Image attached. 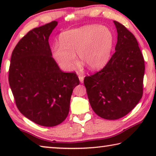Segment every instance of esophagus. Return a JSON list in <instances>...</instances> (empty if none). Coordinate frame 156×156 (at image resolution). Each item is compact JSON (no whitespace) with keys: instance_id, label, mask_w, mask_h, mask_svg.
<instances>
[{"instance_id":"esophagus-1","label":"esophagus","mask_w":156,"mask_h":156,"mask_svg":"<svg viewBox=\"0 0 156 156\" xmlns=\"http://www.w3.org/2000/svg\"><path fill=\"white\" fill-rule=\"evenodd\" d=\"M78 78H79V80H80V82L81 83H83V82H84V77L83 76H81V75H79L78 76Z\"/></svg>"}]
</instances>
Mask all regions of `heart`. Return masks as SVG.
Instances as JSON below:
<instances>
[{"label":"heart","instance_id":"1","mask_svg":"<svg viewBox=\"0 0 156 156\" xmlns=\"http://www.w3.org/2000/svg\"><path fill=\"white\" fill-rule=\"evenodd\" d=\"M114 38L105 26L89 25L64 31L60 44L52 47V56L64 71L73 70L78 58L91 70L104 67L112 54Z\"/></svg>","mask_w":156,"mask_h":156}]
</instances>
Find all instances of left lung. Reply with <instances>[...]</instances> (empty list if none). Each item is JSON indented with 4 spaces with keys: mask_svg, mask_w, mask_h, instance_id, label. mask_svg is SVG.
I'll return each mask as SVG.
<instances>
[{
    "mask_svg": "<svg viewBox=\"0 0 156 156\" xmlns=\"http://www.w3.org/2000/svg\"><path fill=\"white\" fill-rule=\"evenodd\" d=\"M113 23L118 32L115 52L102 69L84 79L92 109L107 120L126 115L143 94L144 61L138 41L123 25Z\"/></svg>",
    "mask_w": 156,
    "mask_h": 156,
    "instance_id": "1",
    "label": "left lung"
}]
</instances>
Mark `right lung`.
Listing matches in <instances>:
<instances>
[{"instance_id":"1","label":"right lung","mask_w":156,"mask_h":156,"mask_svg":"<svg viewBox=\"0 0 156 156\" xmlns=\"http://www.w3.org/2000/svg\"><path fill=\"white\" fill-rule=\"evenodd\" d=\"M57 21L34 28L13 50L9 83L18 110L29 120L54 126L68 115L73 89L80 83L75 73H64L52 58L49 37Z\"/></svg>"}]
</instances>
